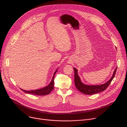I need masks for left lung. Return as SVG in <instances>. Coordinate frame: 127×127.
I'll use <instances>...</instances> for the list:
<instances>
[{
  "label": "left lung",
  "mask_w": 127,
  "mask_h": 127,
  "mask_svg": "<svg viewBox=\"0 0 127 127\" xmlns=\"http://www.w3.org/2000/svg\"><path fill=\"white\" fill-rule=\"evenodd\" d=\"M73 69L74 70V83L76 88L79 92H80L81 93L83 94L87 95H92L103 92L104 90H105L106 88L109 86L111 82H112V81L113 80L115 77L117 67L115 69L112 77L109 80H108V81H107L106 83L104 84L97 85H87L82 83V81H81L80 77L78 74L77 69L75 68H74Z\"/></svg>",
  "instance_id": "1"
}]
</instances>
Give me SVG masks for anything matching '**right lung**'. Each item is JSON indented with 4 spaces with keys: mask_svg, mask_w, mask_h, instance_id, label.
<instances>
[{
    "mask_svg": "<svg viewBox=\"0 0 127 127\" xmlns=\"http://www.w3.org/2000/svg\"><path fill=\"white\" fill-rule=\"evenodd\" d=\"M58 69L55 71V72H54L52 80L48 85L39 89L32 90H25L21 88V90H23L24 93L26 94H29L36 95H49L52 91V90L54 89V76L55 75V74L58 70Z\"/></svg>",
    "mask_w": 127,
    "mask_h": 127,
    "instance_id": "obj_1",
    "label": "right lung"
}]
</instances>
